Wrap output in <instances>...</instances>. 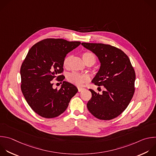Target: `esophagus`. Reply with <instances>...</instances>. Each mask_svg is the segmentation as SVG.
<instances>
[{
	"mask_svg": "<svg viewBox=\"0 0 156 156\" xmlns=\"http://www.w3.org/2000/svg\"><path fill=\"white\" fill-rule=\"evenodd\" d=\"M78 92H81V91L84 90V88H81V87H78Z\"/></svg>",
	"mask_w": 156,
	"mask_h": 156,
	"instance_id": "obj_1",
	"label": "esophagus"
}]
</instances>
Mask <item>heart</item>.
I'll list each match as a JSON object with an SVG mask.
<instances>
[{
  "instance_id": "b5f03b06",
  "label": "heart",
  "mask_w": 156,
  "mask_h": 156,
  "mask_svg": "<svg viewBox=\"0 0 156 156\" xmlns=\"http://www.w3.org/2000/svg\"><path fill=\"white\" fill-rule=\"evenodd\" d=\"M82 58L85 63L87 62H91L92 64H94L96 61V58L95 55L90 52H84L82 54ZM72 58V55H67L65 57V58L63 60V66L65 68H68L69 66V64L70 62V60ZM67 80L70 83L78 86L81 87L84 84L87 83L89 80V76L86 74H81L78 72H72L68 75Z\"/></svg>"
}]
</instances>
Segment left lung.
<instances>
[{
	"label": "left lung",
	"instance_id": "8db88e82",
	"mask_svg": "<svg viewBox=\"0 0 156 156\" xmlns=\"http://www.w3.org/2000/svg\"><path fill=\"white\" fill-rule=\"evenodd\" d=\"M81 44L98 57L101 66L92 82L105 89L101 94L89 89L92 97L87 103V109L99 119H113L127 108L133 96L134 69L129 57L116 47L103 43Z\"/></svg>",
	"mask_w": 156,
	"mask_h": 156
}]
</instances>
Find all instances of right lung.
<instances>
[{"instance_id": "right-lung-1", "label": "right lung", "mask_w": 156, "mask_h": 156, "mask_svg": "<svg viewBox=\"0 0 156 156\" xmlns=\"http://www.w3.org/2000/svg\"><path fill=\"white\" fill-rule=\"evenodd\" d=\"M80 44L62 38H46L29 49L20 69L21 89L29 105L39 116L45 118L59 116L77 93L76 87L66 81L60 89H53L52 80H64L65 76L60 75L64 71L63 60Z\"/></svg>"}]
</instances>
